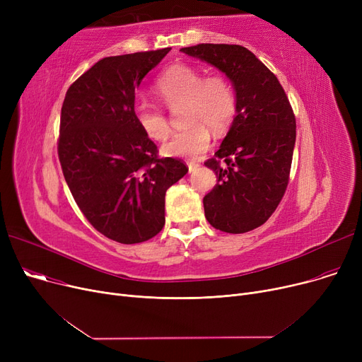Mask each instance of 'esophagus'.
<instances>
[{
    "label": "esophagus",
    "instance_id": "obj_1",
    "mask_svg": "<svg viewBox=\"0 0 362 362\" xmlns=\"http://www.w3.org/2000/svg\"><path fill=\"white\" fill-rule=\"evenodd\" d=\"M198 167H199L198 163H195V161H187V168H189V171H195Z\"/></svg>",
    "mask_w": 362,
    "mask_h": 362
}]
</instances>
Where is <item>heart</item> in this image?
Segmentation results:
<instances>
[{"instance_id": "b5f03b06", "label": "heart", "mask_w": 362, "mask_h": 362, "mask_svg": "<svg viewBox=\"0 0 362 362\" xmlns=\"http://www.w3.org/2000/svg\"><path fill=\"white\" fill-rule=\"evenodd\" d=\"M156 92L171 110L185 105V123L189 124L163 145V154L167 157H199L210 146V127L217 133L227 130L238 112L236 90L223 73L204 76L198 67L175 64L160 74ZM133 111L148 138L164 141L168 136L170 123L161 108L138 103Z\"/></svg>"}]
</instances>
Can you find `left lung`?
Wrapping results in <instances>:
<instances>
[{
    "label": "left lung",
    "instance_id": "1",
    "mask_svg": "<svg viewBox=\"0 0 362 362\" xmlns=\"http://www.w3.org/2000/svg\"><path fill=\"white\" fill-rule=\"evenodd\" d=\"M187 55L226 73L238 112L214 157L204 164L218 179L204 197L205 218L226 233H246L267 221L289 183L296 120L276 74L242 45L198 44Z\"/></svg>",
    "mask_w": 362,
    "mask_h": 362
}]
</instances>
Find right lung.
I'll use <instances>...</instances> for the list:
<instances>
[{
	"label": "right lung",
	"instance_id": "add662e5",
	"mask_svg": "<svg viewBox=\"0 0 362 362\" xmlns=\"http://www.w3.org/2000/svg\"><path fill=\"white\" fill-rule=\"evenodd\" d=\"M171 48L95 63L66 92L57 151L70 192L86 220L119 243H141L164 227L167 189L187 173L135 119V89Z\"/></svg>",
	"mask_w": 362,
	"mask_h": 362
}]
</instances>
